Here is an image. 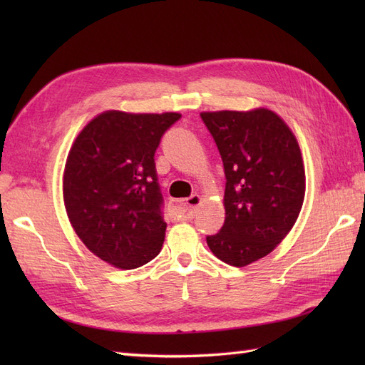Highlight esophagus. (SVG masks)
<instances>
[{"label": "esophagus", "instance_id": "1", "mask_svg": "<svg viewBox=\"0 0 365 365\" xmlns=\"http://www.w3.org/2000/svg\"><path fill=\"white\" fill-rule=\"evenodd\" d=\"M202 202V197L199 195H192L187 199V202H185V207L182 208L180 212H178V218H183V220H192L196 215V208Z\"/></svg>", "mask_w": 365, "mask_h": 365}]
</instances>
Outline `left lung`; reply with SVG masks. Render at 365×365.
<instances>
[{
    "label": "left lung",
    "instance_id": "obj_1",
    "mask_svg": "<svg viewBox=\"0 0 365 365\" xmlns=\"http://www.w3.org/2000/svg\"><path fill=\"white\" fill-rule=\"evenodd\" d=\"M221 153L226 220L207 237L232 267L265 257L297 222L306 192L304 161L293 131L268 108L200 113Z\"/></svg>",
    "mask_w": 365,
    "mask_h": 365
}]
</instances>
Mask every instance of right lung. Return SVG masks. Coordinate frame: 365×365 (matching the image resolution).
Returning a JSON list of instances; mask_svg holds the SVG:
<instances>
[{"label": "right lung", "instance_id": "add662e5", "mask_svg": "<svg viewBox=\"0 0 365 365\" xmlns=\"http://www.w3.org/2000/svg\"><path fill=\"white\" fill-rule=\"evenodd\" d=\"M178 113L110 110L89 120L67 155L63 195L75 234L120 269L158 255L166 222L153 155Z\"/></svg>", "mask_w": 365, "mask_h": 365}]
</instances>
